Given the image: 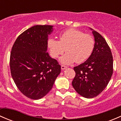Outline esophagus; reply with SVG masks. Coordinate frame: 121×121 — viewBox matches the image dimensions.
Here are the masks:
<instances>
[{
    "label": "esophagus",
    "mask_w": 121,
    "mask_h": 121,
    "mask_svg": "<svg viewBox=\"0 0 121 121\" xmlns=\"http://www.w3.org/2000/svg\"><path fill=\"white\" fill-rule=\"evenodd\" d=\"M67 67H66V66H65V65H62L61 66V69H65V68H67Z\"/></svg>",
    "instance_id": "34e87169"
}]
</instances>
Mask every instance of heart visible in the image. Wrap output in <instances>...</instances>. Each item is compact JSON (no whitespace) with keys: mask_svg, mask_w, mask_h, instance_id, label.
Masks as SVG:
<instances>
[{"mask_svg":"<svg viewBox=\"0 0 121 121\" xmlns=\"http://www.w3.org/2000/svg\"><path fill=\"white\" fill-rule=\"evenodd\" d=\"M47 46L51 56L58 58L65 52L67 53L60 58L62 64H80L86 61L93 52L95 41L92 36L84 34L80 30L69 29L60 34L59 41L50 38Z\"/></svg>","mask_w":121,"mask_h":121,"instance_id":"b5f03b06","label":"heart"}]
</instances>
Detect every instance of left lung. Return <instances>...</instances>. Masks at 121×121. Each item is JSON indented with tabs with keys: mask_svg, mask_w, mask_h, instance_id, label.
<instances>
[{
	"mask_svg": "<svg viewBox=\"0 0 121 121\" xmlns=\"http://www.w3.org/2000/svg\"><path fill=\"white\" fill-rule=\"evenodd\" d=\"M95 39L93 52L86 61L74 67L75 76L72 85L86 98L97 97L106 88L113 73V57L105 39L92 30Z\"/></svg>",
	"mask_w": 121,
	"mask_h": 121,
	"instance_id": "left-lung-1",
	"label": "left lung"
}]
</instances>
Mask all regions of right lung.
<instances>
[{
    "mask_svg": "<svg viewBox=\"0 0 121 121\" xmlns=\"http://www.w3.org/2000/svg\"><path fill=\"white\" fill-rule=\"evenodd\" d=\"M53 26L36 25L18 36L10 53V67L14 83L24 95L32 99L44 97L61 72V65L50 57L48 35Z\"/></svg>",
    "mask_w": 121,
    "mask_h": 121,
    "instance_id": "add662e5",
    "label": "right lung"
}]
</instances>
